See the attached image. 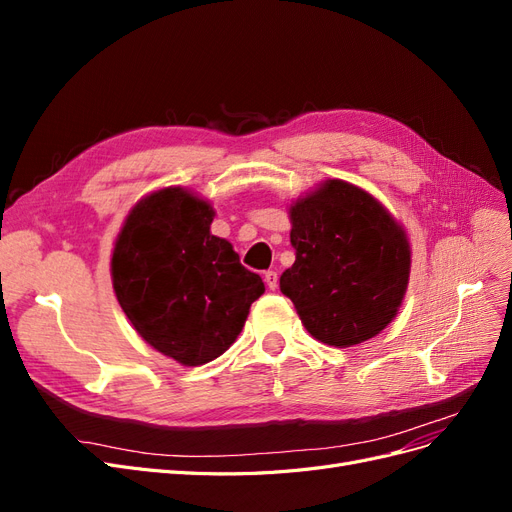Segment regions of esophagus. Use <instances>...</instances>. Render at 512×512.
Returning <instances> with one entry per match:
<instances>
[{"label":"esophagus","instance_id":"1","mask_svg":"<svg viewBox=\"0 0 512 512\" xmlns=\"http://www.w3.org/2000/svg\"><path fill=\"white\" fill-rule=\"evenodd\" d=\"M262 277H265V284H267L269 290L277 288V273L275 271H265V275H262Z\"/></svg>","mask_w":512,"mask_h":512}]
</instances>
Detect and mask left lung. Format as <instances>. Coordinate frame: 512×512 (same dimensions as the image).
I'll return each mask as SVG.
<instances>
[{"label": "left lung", "instance_id": "left-lung-1", "mask_svg": "<svg viewBox=\"0 0 512 512\" xmlns=\"http://www.w3.org/2000/svg\"><path fill=\"white\" fill-rule=\"evenodd\" d=\"M297 260L280 290L322 344L348 348L378 335L404 299L408 239L378 200L329 179L290 207Z\"/></svg>", "mask_w": 512, "mask_h": 512}]
</instances>
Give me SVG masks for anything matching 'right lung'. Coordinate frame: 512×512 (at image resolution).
<instances>
[{
	"mask_svg": "<svg viewBox=\"0 0 512 512\" xmlns=\"http://www.w3.org/2000/svg\"><path fill=\"white\" fill-rule=\"evenodd\" d=\"M213 209L181 188L143 198L113 252V288L149 346L181 365L218 359L265 292L226 239L213 237Z\"/></svg>",
	"mask_w": 512,
	"mask_h": 512,
	"instance_id": "obj_1",
	"label": "right lung"
}]
</instances>
